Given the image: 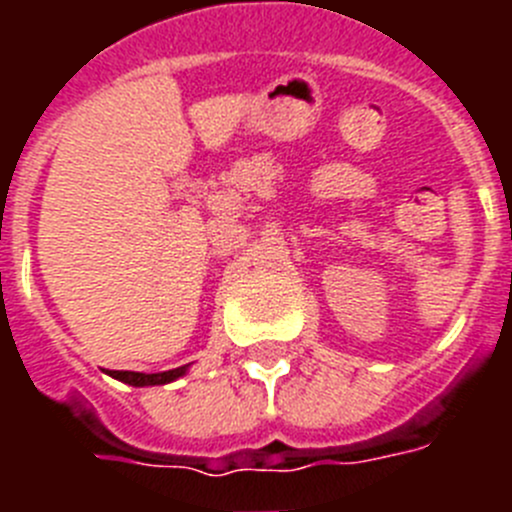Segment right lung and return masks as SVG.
<instances>
[{"label": "right lung", "mask_w": 512, "mask_h": 512, "mask_svg": "<svg viewBox=\"0 0 512 512\" xmlns=\"http://www.w3.org/2000/svg\"><path fill=\"white\" fill-rule=\"evenodd\" d=\"M189 372V364L179 366V369H169V372L158 374H143V372H110L112 379H120V382L130 384V387H156V384H169L176 382L179 377Z\"/></svg>", "instance_id": "1"}]
</instances>
